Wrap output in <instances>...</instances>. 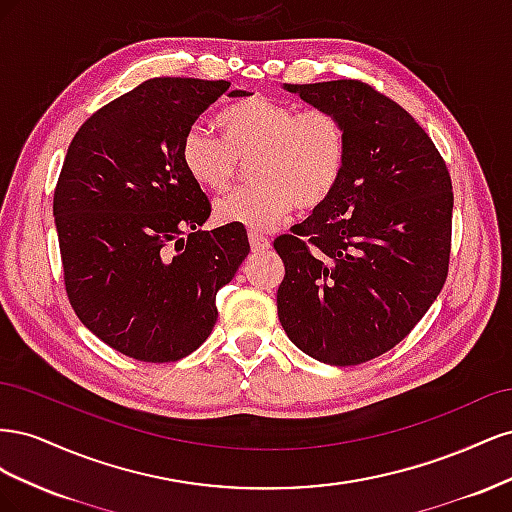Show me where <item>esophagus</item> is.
Returning a JSON list of instances; mask_svg holds the SVG:
<instances>
[{
  "label": "esophagus",
  "mask_w": 512,
  "mask_h": 512,
  "mask_svg": "<svg viewBox=\"0 0 512 512\" xmlns=\"http://www.w3.org/2000/svg\"><path fill=\"white\" fill-rule=\"evenodd\" d=\"M250 245H252V250L254 252H265V250H269L271 247V239H267V237H262V235H258V232H250Z\"/></svg>",
  "instance_id": "1"
}]
</instances>
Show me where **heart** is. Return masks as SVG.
Wrapping results in <instances>:
<instances>
[{
    "mask_svg": "<svg viewBox=\"0 0 512 512\" xmlns=\"http://www.w3.org/2000/svg\"><path fill=\"white\" fill-rule=\"evenodd\" d=\"M224 138L190 126L181 138V162L207 190L224 192L241 164L252 162L254 183L215 203V218L271 230L299 207L312 211L335 194L348 164V132L331 111L297 106L262 94L245 96L218 117Z\"/></svg>",
    "mask_w": 512,
    "mask_h": 512,
    "instance_id": "heart-1",
    "label": "heart"
}]
</instances>
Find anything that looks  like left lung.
I'll return each instance as SVG.
<instances>
[{
	"instance_id": "1",
	"label": "left lung",
	"mask_w": 512,
	"mask_h": 512,
	"mask_svg": "<svg viewBox=\"0 0 512 512\" xmlns=\"http://www.w3.org/2000/svg\"><path fill=\"white\" fill-rule=\"evenodd\" d=\"M286 89L344 121L348 164L327 203L273 241L286 267L277 316L305 354L361 365L406 339L446 282L451 173L429 134L376 87Z\"/></svg>"
}]
</instances>
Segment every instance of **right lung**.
<instances>
[{
  "mask_svg": "<svg viewBox=\"0 0 512 512\" xmlns=\"http://www.w3.org/2000/svg\"><path fill=\"white\" fill-rule=\"evenodd\" d=\"M228 87L149 79L91 115L61 166L53 215L68 301L91 333L136 361H179L203 344L218 320L215 294L250 254L239 224L198 230L211 203L179 151Z\"/></svg>",
  "mask_w": 512,
  "mask_h": 512,
  "instance_id": "obj_1",
  "label": "right lung"
}]
</instances>
